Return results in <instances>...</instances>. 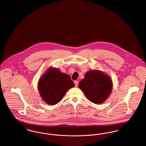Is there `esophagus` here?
Masks as SVG:
<instances>
[{
	"label": "esophagus",
	"mask_w": 146,
	"mask_h": 146,
	"mask_svg": "<svg viewBox=\"0 0 146 146\" xmlns=\"http://www.w3.org/2000/svg\"><path fill=\"white\" fill-rule=\"evenodd\" d=\"M78 81H77V80H75V81H74V84H75V86H76V87H77V86H78Z\"/></svg>",
	"instance_id": "obj_1"
}]
</instances>
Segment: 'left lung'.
<instances>
[{"instance_id":"obj_1","label":"left lung","mask_w":146,"mask_h":146,"mask_svg":"<svg viewBox=\"0 0 146 146\" xmlns=\"http://www.w3.org/2000/svg\"><path fill=\"white\" fill-rule=\"evenodd\" d=\"M111 78L100 70H92L87 72L84 78L79 83V88L92 103L101 104L106 101L112 90Z\"/></svg>"}]
</instances>
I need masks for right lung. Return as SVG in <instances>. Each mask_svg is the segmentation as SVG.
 Segmentation results:
<instances>
[{"mask_svg": "<svg viewBox=\"0 0 146 146\" xmlns=\"http://www.w3.org/2000/svg\"><path fill=\"white\" fill-rule=\"evenodd\" d=\"M74 86L70 76L58 69L49 68L40 77L38 88L42 100L49 105L61 101L68 90Z\"/></svg>", "mask_w": 146, "mask_h": 146, "instance_id": "obj_1", "label": "right lung"}]
</instances>
